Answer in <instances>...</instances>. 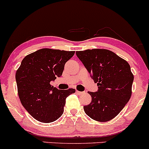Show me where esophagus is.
<instances>
[{
  "label": "esophagus",
  "instance_id": "obj_1",
  "mask_svg": "<svg viewBox=\"0 0 149 149\" xmlns=\"http://www.w3.org/2000/svg\"><path fill=\"white\" fill-rule=\"evenodd\" d=\"M76 93H77L78 95H82L83 93H84V92H82V91H76Z\"/></svg>",
  "mask_w": 149,
  "mask_h": 149
}]
</instances>
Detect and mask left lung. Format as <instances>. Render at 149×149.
Wrapping results in <instances>:
<instances>
[{
	"mask_svg": "<svg viewBox=\"0 0 149 149\" xmlns=\"http://www.w3.org/2000/svg\"><path fill=\"white\" fill-rule=\"evenodd\" d=\"M76 54L98 86L96 92H88L92 101L83 107L85 112L94 120H111L132 95L134 76L130 64L107 49H88Z\"/></svg>",
	"mask_w": 149,
	"mask_h": 149,
	"instance_id": "8db88e82",
	"label": "left lung"
}]
</instances>
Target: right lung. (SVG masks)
<instances>
[{"instance_id": "right-lung-1", "label": "right lung", "mask_w": 149, "mask_h": 149, "mask_svg": "<svg viewBox=\"0 0 149 149\" xmlns=\"http://www.w3.org/2000/svg\"><path fill=\"white\" fill-rule=\"evenodd\" d=\"M75 52L42 49L27 55L15 73L20 102L35 120L49 123L63 114L66 98L76 90H58L50 85L61 77Z\"/></svg>"}]
</instances>
